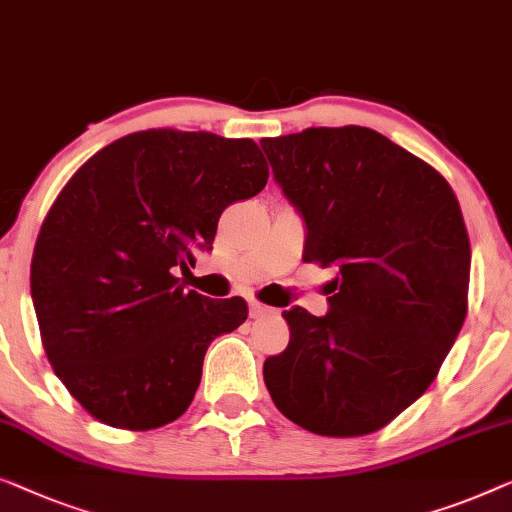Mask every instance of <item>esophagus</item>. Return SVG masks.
I'll return each instance as SVG.
<instances>
[{
    "label": "esophagus",
    "mask_w": 512,
    "mask_h": 512,
    "mask_svg": "<svg viewBox=\"0 0 512 512\" xmlns=\"http://www.w3.org/2000/svg\"><path fill=\"white\" fill-rule=\"evenodd\" d=\"M270 311H272V309H270L268 305H261V302H258V300H251V302H249V316H251V318L268 316Z\"/></svg>",
    "instance_id": "34e87169"
}]
</instances>
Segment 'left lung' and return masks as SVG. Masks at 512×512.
Listing matches in <instances>:
<instances>
[{
  "mask_svg": "<svg viewBox=\"0 0 512 512\" xmlns=\"http://www.w3.org/2000/svg\"><path fill=\"white\" fill-rule=\"evenodd\" d=\"M307 226L302 261L337 268L328 314L286 309L291 339L263 379L321 436H362L429 388L469 309L471 244L439 170L367 127L263 138Z\"/></svg>",
  "mask_w": 512,
  "mask_h": 512,
  "instance_id": "obj_1",
  "label": "left lung"
}]
</instances>
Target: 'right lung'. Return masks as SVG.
I'll return each mask as SVG.
<instances>
[{
  "instance_id": "1",
  "label": "right lung",
  "mask_w": 512,
  "mask_h": 512,
  "mask_svg": "<svg viewBox=\"0 0 512 512\" xmlns=\"http://www.w3.org/2000/svg\"><path fill=\"white\" fill-rule=\"evenodd\" d=\"M268 175L249 138L147 129L59 191L36 238L32 300L50 365L92 418L145 432L189 409L207 346L249 309L184 291L173 270L210 251L221 212Z\"/></svg>"
}]
</instances>
